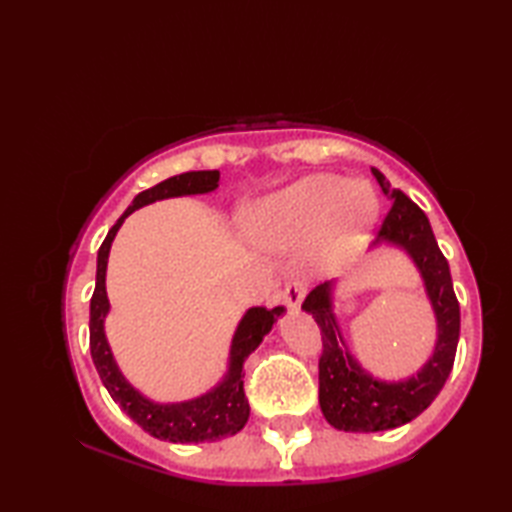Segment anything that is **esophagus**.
Instances as JSON below:
<instances>
[{
  "instance_id": "obj_1",
  "label": "esophagus",
  "mask_w": 512,
  "mask_h": 512,
  "mask_svg": "<svg viewBox=\"0 0 512 512\" xmlns=\"http://www.w3.org/2000/svg\"><path fill=\"white\" fill-rule=\"evenodd\" d=\"M281 297H284V303L290 310H297L301 306L303 297H306V284H303L301 279H290L288 284L284 286Z\"/></svg>"
}]
</instances>
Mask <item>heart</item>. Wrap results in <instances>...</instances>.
Wrapping results in <instances>:
<instances>
[{
  "mask_svg": "<svg viewBox=\"0 0 512 512\" xmlns=\"http://www.w3.org/2000/svg\"><path fill=\"white\" fill-rule=\"evenodd\" d=\"M376 213L378 198L367 182L317 173L268 198L248 228L264 248L288 250L314 239L321 262H339L363 244Z\"/></svg>",
  "mask_w": 512,
  "mask_h": 512,
  "instance_id": "b5f03b06",
  "label": "heart"
}]
</instances>
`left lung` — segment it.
Segmentation results:
<instances>
[{"mask_svg": "<svg viewBox=\"0 0 512 512\" xmlns=\"http://www.w3.org/2000/svg\"><path fill=\"white\" fill-rule=\"evenodd\" d=\"M372 173L391 200L378 228L376 244H400L420 268L438 319V343L431 361L420 369L418 376L402 383H383L365 374L352 354L343 350L339 325L332 314V284H319L310 290L301 308L312 314L321 330L319 405L334 429L356 433L396 429L420 416L447 383L460 339V303L453 292L449 262L438 248L427 215L400 189L391 187L378 169L372 167Z\"/></svg>", "mask_w": 512, "mask_h": 512, "instance_id": "8db88e82", "label": "left lung"}]
</instances>
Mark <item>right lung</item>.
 Returning a JSON list of instances; mask_svg holds the SVG:
<instances>
[{
    "instance_id": "1",
    "label": "right lung",
    "mask_w": 512,
    "mask_h": 512,
    "mask_svg": "<svg viewBox=\"0 0 512 512\" xmlns=\"http://www.w3.org/2000/svg\"><path fill=\"white\" fill-rule=\"evenodd\" d=\"M220 182V171H187L180 176H173L158 182L156 187L145 189L138 193L132 206L118 217V222L110 228V233L103 239L99 248V264H96V288L90 299V352L92 361L96 365L105 389L110 391L114 402H118L129 418L138 422L149 436L158 440L169 442H215L235 433L244 427L248 420V398L244 394V361L246 356L262 343L264 336L273 328L275 319L281 317L284 306H277L273 310L266 308H250L242 323L237 325V332L233 336L231 345V367H228L226 378L209 394H204L195 400L176 402V405H156L147 398H143L138 391L127 383L123 374L112 358L110 345H107L103 321L105 314L110 310V301H107L105 292V268H107V255H110V246L114 242V235L125 217L140 209V206L151 204L156 200L176 198V195H193V193H209L217 189Z\"/></svg>"
}]
</instances>
